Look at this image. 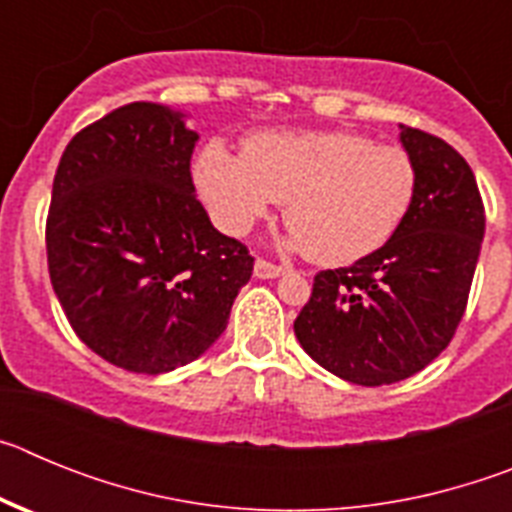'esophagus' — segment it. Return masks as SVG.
<instances>
[{"instance_id":"esophagus-1","label":"esophagus","mask_w":512,"mask_h":512,"mask_svg":"<svg viewBox=\"0 0 512 512\" xmlns=\"http://www.w3.org/2000/svg\"><path fill=\"white\" fill-rule=\"evenodd\" d=\"M284 266H277V264H271V261L266 259H256V264H253V274L259 279H277L282 277L284 274Z\"/></svg>"}]
</instances>
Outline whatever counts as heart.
<instances>
[{
  "label": "heart",
  "mask_w": 512,
  "mask_h": 512,
  "mask_svg": "<svg viewBox=\"0 0 512 512\" xmlns=\"http://www.w3.org/2000/svg\"><path fill=\"white\" fill-rule=\"evenodd\" d=\"M194 182L230 235L284 202L292 246L320 264H351L400 230L418 171L405 148L356 133H261L243 143V156L207 143Z\"/></svg>",
  "instance_id": "1"
}]
</instances>
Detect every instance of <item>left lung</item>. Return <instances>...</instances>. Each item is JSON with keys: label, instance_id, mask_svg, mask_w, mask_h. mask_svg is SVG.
<instances>
[{"label": "left lung", "instance_id": "obj_1", "mask_svg": "<svg viewBox=\"0 0 512 512\" xmlns=\"http://www.w3.org/2000/svg\"><path fill=\"white\" fill-rule=\"evenodd\" d=\"M418 171L408 217L390 241L343 269L315 274L295 336L330 374L379 387L431 364L467 310L485 238L472 169L446 140L400 125Z\"/></svg>", "mask_w": 512, "mask_h": 512}]
</instances>
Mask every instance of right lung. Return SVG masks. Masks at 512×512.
<instances>
[{"label":"right lung","instance_id":"obj_1","mask_svg":"<svg viewBox=\"0 0 512 512\" xmlns=\"http://www.w3.org/2000/svg\"><path fill=\"white\" fill-rule=\"evenodd\" d=\"M200 135L133 102L76 133L53 179L45 248L76 336L104 361L164 374L220 338L253 256L194 197Z\"/></svg>","mask_w":512,"mask_h":512}]
</instances>
